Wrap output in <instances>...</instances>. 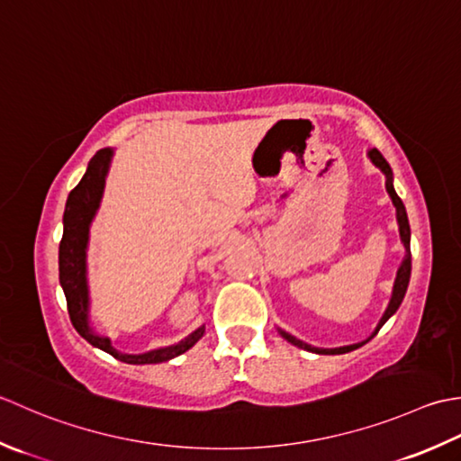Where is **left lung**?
Segmentation results:
<instances>
[{"instance_id":"obj_1","label":"left lung","mask_w":461,"mask_h":461,"mask_svg":"<svg viewBox=\"0 0 461 461\" xmlns=\"http://www.w3.org/2000/svg\"><path fill=\"white\" fill-rule=\"evenodd\" d=\"M368 155H370V158H372V163H374L375 167H378L384 175H386V191H388V193H390V196H392L393 206H396V212H398V224H400V237H402L403 247H406V258H403L402 267H400V270H398L396 283H393V293H392V300H390V304H388V308H386V312H384V316H382V321H380L378 328H375L374 334L370 336V338H374L375 334H378L380 328H382L384 324H386L388 318H390L393 312H396V310H398V308H400V304H402L403 294H406V290H408V283H410V272H411V255H410V222H408L406 206H403L402 199H400V196L396 194V191H393V185H392V168H390V165L386 163V158L382 157V153L378 151V149H372V151H370ZM280 334H283V336L286 338V340H288L290 344L298 346V348H304V350H308V352H316V354H346V352H352V350H356V348H360L362 344H366V342L370 340V338H368V340H366V342H360V344H352V346H342V348H314V346L304 344L303 340H298V338L290 336L288 332H283V330H280Z\"/></svg>"}]
</instances>
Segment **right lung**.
Segmentation results:
<instances>
[{
    "mask_svg": "<svg viewBox=\"0 0 461 461\" xmlns=\"http://www.w3.org/2000/svg\"><path fill=\"white\" fill-rule=\"evenodd\" d=\"M111 149H101L91 158L87 171L83 175L79 185L69 193L68 204L63 214V239L59 242V283L63 286L65 300L71 324L91 346L105 350L113 358L127 364H158L175 358L194 346V342L204 334V326L196 328L175 346L158 348L145 354H123L111 346L109 338L97 336L89 328L87 310H89V293H87V276H86V249L89 240V224L99 209V201L105 186L107 168L111 163Z\"/></svg>",
    "mask_w": 461,
    "mask_h": 461,
    "instance_id": "right-lung-1",
    "label": "right lung"
}]
</instances>
